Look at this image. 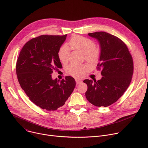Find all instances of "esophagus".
<instances>
[{"instance_id": "1", "label": "esophagus", "mask_w": 148, "mask_h": 148, "mask_svg": "<svg viewBox=\"0 0 148 148\" xmlns=\"http://www.w3.org/2000/svg\"><path fill=\"white\" fill-rule=\"evenodd\" d=\"M75 82H76V84H79L80 83H81L82 82V81L81 79H75Z\"/></svg>"}]
</instances>
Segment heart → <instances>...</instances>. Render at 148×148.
<instances>
[{"instance_id": "b5f03b06", "label": "heart", "mask_w": 148, "mask_h": 148, "mask_svg": "<svg viewBox=\"0 0 148 148\" xmlns=\"http://www.w3.org/2000/svg\"><path fill=\"white\" fill-rule=\"evenodd\" d=\"M69 45L71 49L81 51L83 54L85 60L89 62H95L99 58L100 49L95 45L94 42L90 38L76 35L71 38L69 42ZM70 54V49L66 45L61 46L58 51V58L64 64L69 61ZM66 70L70 75L75 77H79L82 75L84 67L71 64L67 66Z\"/></svg>"}]
</instances>
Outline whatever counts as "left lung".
Here are the masks:
<instances>
[{"mask_svg": "<svg viewBox=\"0 0 148 148\" xmlns=\"http://www.w3.org/2000/svg\"><path fill=\"white\" fill-rule=\"evenodd\" d=\"M100 46L97 70H101V79H85L87 100L96 107H106L114 103L123 94L131 83L134 63L132 56L118 37L104 32L88 33Z\"/></svg>", "mask_w": 148, "mask_h": 148, "instance_id": "1", "label": "left lung"}]
</instances>
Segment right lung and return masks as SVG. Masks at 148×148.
Instances as JSON below:
<instances>
[{
	"instance_id": "right-lung-1",
	"label": "right lung",
	"mask_w": 148,
	"mask_h": 148,
	"mask_svg": "<svg viewBox=\"0 0 148 148\" xmlns=\"http://www.w3.org/2000/svg\"><path fill=\"white\" fill-rule=\"evenodd\" d=\"M66 37L67 34L33 38L23 47L17 60L20 87L32 102L47 111H55L64 105L75 87L72 77L60 81L51 77L54 70L62 68L58 51Z\"/></svg>"
}]
</instances>
